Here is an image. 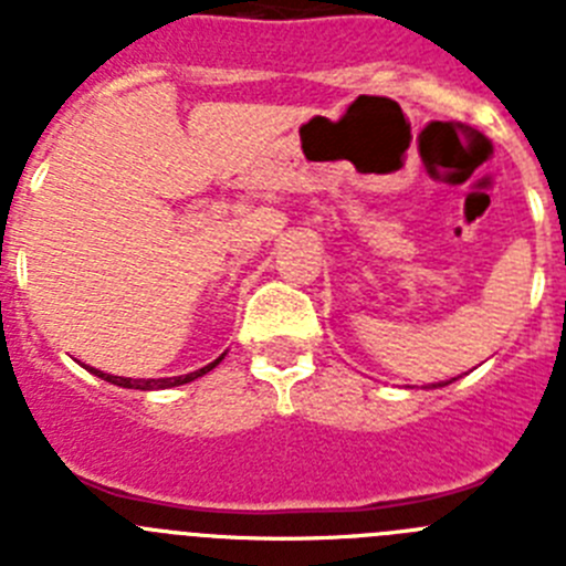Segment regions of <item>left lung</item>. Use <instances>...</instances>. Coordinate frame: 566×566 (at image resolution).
Here are the masks:
<instances>
[{
    "instance_id": "8db88e82",
    "label": "left lung",
    "mask_w": 566,
    "mask_h": 566,
    "mask_svg": "<svg viewBox=\"0 0 566 566\" xmlns=\"http://www.w3.org/2000/svg\"><path fill=\"white\" fill-rule=\"evenodd\" d=\"M444 385H448V382H444Z\"/></svg>"
}]
</instances>
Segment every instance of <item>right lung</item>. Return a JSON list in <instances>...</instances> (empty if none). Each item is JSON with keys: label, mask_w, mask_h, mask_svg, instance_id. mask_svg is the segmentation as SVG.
<instances>
[{"label": "right lung", "mask_w": 566, "mask_h": 566, "mask_svg": "<svg viewBox=\"0 0 566 566\" xmlns=\"http://www.w3.org/2000/svg\"><path fill=\"white\" fill-rule=\"evenodd\" d=\"M221 359H223V354H221V357H218V359H214V363H209V365H203V368H198V371L184 374V377H164V379H129V377H113V374H102V371H96V368H90V371L96 374V377L107 379V382L122 385V388H138V391H153V388H175V385L192 382V379H198V377H203V374H207V371H212L214 365L221 363Z\"/></svg>", "instance_id": "right-lung-1"}]
</instances>
